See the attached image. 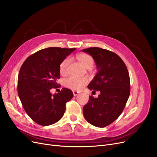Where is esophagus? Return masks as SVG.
<instances>
[{"instance_id": "esophagus-1", "label": "esophagus", "mask_w": 157, "mask_h": 157, "mask_svg": "<svg viewBox=\"0 0 157 157\" xmlns=\"http://www.w3.org/2000/svg\"><path fill=\"white\" fill-rule=\"evenodd\" d=\"M73 96H77V95H78V94H80V92H77V91H73Z\"/></svg>"}]
</instances>
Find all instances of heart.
Instances as JSON below:
<instances>
[{
	"mask_svg": "<svg viewBox=\"0 0 157 157\" xmlns=\"http://www.w3.org/2000/svg\"><path fill=\"white\" fill-rule=\"evenodd\" d=\"M77 60L85 68H90L93 65L94 60L90 56L86 54H78L76 56ZM70 59H65L59 66V71L61 75H65L67 72ZM88 82V79L85 77H70L63 80V85L67 88L73 90H81Z\"/></svg>",
	"mask_w": 157,
	"mask_h": 157,
	"instance_id": "obj_1",
	"label": "heart"
}]
</instances>
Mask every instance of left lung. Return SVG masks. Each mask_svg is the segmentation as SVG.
<instances>
[{"label": "left lung", "mask_w": 157, "mask_h": 157, "mask_svg": "<svg viewBox=\"0 0 157 157\" xmlns=\"http://www.w3.org/2000/svg\"><path fill=\"white\" fill-rule=\"evenodd\" d=\"M82 52L92 56L98 71L88 88L100 92L97 98L89 97L83 107L84 117L90 124L105 127L124 110L130 93L129 73L124 61L113 52L98 47Z\"/></svg>", "instance_id": "8db88e82"}]
</instances>
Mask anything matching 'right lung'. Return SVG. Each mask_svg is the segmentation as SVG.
I'll use <instances>...</instances> for the list:
<instances>
[{
    "label": "right lung",
    "instance_id": "obj_1",
    "mask_svg": "<svg viewBox=\"0 0 157 157\" xmlns=\"http://www.w3.org/2000/svg\"><path fill=\"white\" fill-rule=\"evenodd\" d=\"M75 48L50 47L30 56L23 62L17 79V93L23 109L31 119L42 126L59 121L64 115L66 103L73 97L68 88L52 94L58 86L61 62Z\"/></svg>",
    "mask_w": 157,
    "mask_h": 157
}]
</instances>
